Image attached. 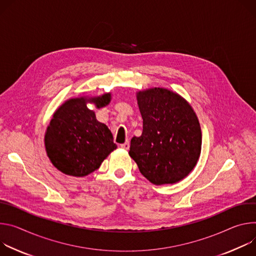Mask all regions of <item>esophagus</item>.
I'll return each instance as SVG.
<instances>
[{"instance_id":"34e87169","label":"esophagus","mask_w":256,"mask_h":256,"mask_svg":"<svg viewBox=\"0 0 256 256\" xmlns=\"http://www.w3.org/2000/svg\"><path fill=\"white\" fill-rule=\"evenodd\" d=\"M121 148H124V150H129V148H130V144H129V141H126L125 144H121Z\"/></svg>"}]
</instances>
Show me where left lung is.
<instances>
[{"label": "left lung", "mask_w": 256, "mask_h": 256, "mask_svg": "<svg viewBox=\"0 0 256 256\" xmlns=\"http://www.w3.org/2000/svg\"><path fill=\"white\" fill-rule=\"evenodd\" d=\"M136 96L144 130L131 139L129 156L154 185L181 181L202 152V129L195 112L186 100L166 88H148Z\"/></svg>", "instance_id": "1"}]
</instances>
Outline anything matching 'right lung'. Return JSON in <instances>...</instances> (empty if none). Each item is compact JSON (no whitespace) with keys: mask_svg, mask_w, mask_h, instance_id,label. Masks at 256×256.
Instances as JSON below:
<instances>
[{"mask_svg":"<svg viewBox=\"0 0 256 256\" xmlns=\"http://www.w3.org/2000/svg\"><path fill=\"white\" fill-rule=\"evenodd\" d=\"M110 102V94L66 100L54 114L44 134V146L52 164L62 173L84 177L94 172L117 146L112 134L96 120L88 104L98 108Z\"/></svg>","mask_w":256,"mask_h":256,"instance_id":"obj_1","label":"right lung"}]
</instances>
